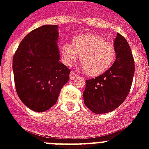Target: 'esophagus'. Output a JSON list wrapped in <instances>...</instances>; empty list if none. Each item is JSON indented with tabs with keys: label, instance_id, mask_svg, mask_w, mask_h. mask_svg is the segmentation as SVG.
Segmentation results:
<instances>
[{
	"label": "esophagus",
	"instance_id": "obj_1",
	"mask_svg": "<svg viewBox=\"0 0 149 149\" xmlns=\"http://www.w3.org/2000/svg\"><path fill=\"white\" fill-rule=\"evenodd\" d=\"M78 77V74H77V73H76V72H70V79H73L74 78H76V77Z\"/></svg>",
	"mask_w": 149,
	"mask_h": 149
}]
</instances>
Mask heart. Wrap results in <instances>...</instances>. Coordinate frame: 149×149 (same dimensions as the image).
<instances>
[{
	"label": "heart",
	"instance_id": "b5f03b06",
	"mask_svg": "<svg viewBox=\"0 0 149 149\" xmlns=\"http://www.w3.org/2000/svg\"><path fill=\"white\" fill-rule=\"evenodd\" d=\"M61 52L67 64H71L79 56V63L84 72L95 77L104 72L113 63L116 56L114 45L105 42L95 34L79 36L72 39V45L64 43Z\"/></svg>",
	"mask_w": 149,
	"mask_h": 149
}]
</instances>
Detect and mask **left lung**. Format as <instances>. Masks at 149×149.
<instances>
[{
  "instance_id": "1",
  "label": "left lung",
  "mask_w": 149,
  "mask_h": 149,
  "mask_svg": "<svg viewBox=\"0 0 149 149\" xmlns=\"http://www.w3.org/2000/svg\"><path fill=\"white\" fill-rule=\"evenodd\" d=\"M113 45L117 56L113 65L103 74L86 79L84 104L95 113H108L120 106L132 86L134 61L129 44L118 33Z\"/></svg>"
}]
</instances>
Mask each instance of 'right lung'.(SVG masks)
Here are the masks:
<instances>
[{
  "label": "right lung",
  "instance_id": "1",
  "mask_svg": "<svg viewBox=\"0 0 149 149\" xmlns=\"http://www.w3.org/2000/svg\"><path fill=\"white\" fill-rule=\"evenodd\" d=\"M57 29L56 24H46L29 32L13 57L17 96L36 112L51 108L70 79V70L59 62Z\"/></svg>",
  "mask_w": 149,
  "mask_h": 149
}]
</instances>
